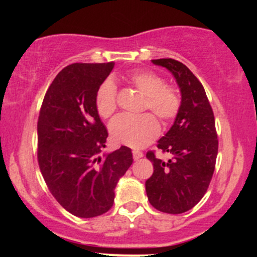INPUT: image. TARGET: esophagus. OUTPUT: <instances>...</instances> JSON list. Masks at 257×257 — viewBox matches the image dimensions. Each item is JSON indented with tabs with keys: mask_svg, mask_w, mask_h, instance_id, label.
<instances>
[{
	"mask_svg": "<svg viewBox=\"0 0 257 257\" xmlns=\"http://www.w3.org/2000/svg\"><path fill=\"white\" fill-rule=\"evenodd\" d=\"M143 157H144L143 152L138 151V150H134V151H133V158H134V161H139V159Z\"/></svg>",
	"mask_w": 257,
	"mask_h": 257,
	"instance_id": "esophagus-1",
	"label": "esophagus"
}]
</instances>
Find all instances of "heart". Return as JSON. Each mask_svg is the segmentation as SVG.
I'll return each mask as SVG.
<instances>
[{"label":"heart","mask_w":257,"mask_h":257,"mask_svg":"<svg viewBox=\"0 0 257 257\" xmlns=\"http://www.w3.org/2000/svg\"><path fill=\"white\" fill-rule=\"evenodd\" d=\"M129 82L145 96L144 108H150L163 123H169L178 116L181 98L175 88L164 85V79L157 73L138 70L129 73ZM116 85L106 79L95 94L96 111L102 118H108L117 107ZM159 134V124L151 113L140 116L119 114L110 123V135L114 143L134 149L146 146Z\"/></svg>","instance_id":"obj_1"}]
</instances>
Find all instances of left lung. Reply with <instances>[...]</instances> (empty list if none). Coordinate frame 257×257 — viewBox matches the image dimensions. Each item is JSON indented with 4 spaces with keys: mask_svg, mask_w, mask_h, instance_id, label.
<instances>
[{
    "mask_svg": "<svg viewBox=\"0 0 257 257\" xmlns=\"http://www.w3.org/2000/svg\"><path fill=\"white\" fill-rule=\"evenodd\" d=\"M152 63L172 72L181 93V106L172 128L157 145L173 158L164 162L147 152L153 174L145 182L146 193L157 210L182 214L203 198L213 178L219 149L215 118L204 88L186 65L174 59Z\"/></svg>",
    "mask_w": 257,
    "mask_h": 257,
    "instance_id": "1",
    "label": "left lung"
}]
</instances>
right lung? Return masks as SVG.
Listing matches in <instances>:
<instances>
[{"mask_svg": "<svg viewBox=\"0 0 257 257\" xmlns=\"http://www.w3.org/2000/svg\"><path fill=\"white\" fill-rule=\"evenodd\" d=\"M113 66H66L49 85L38 116L41 173L59 204L78 217L110 210L117 182L133 163L126 146L99 156L108 133L96 111L95 94Z\"/></svg>", "mask_w": 257, "mask_h": 257, "instance_id": "add662e5", "label": "right lung"}]
</instances>
